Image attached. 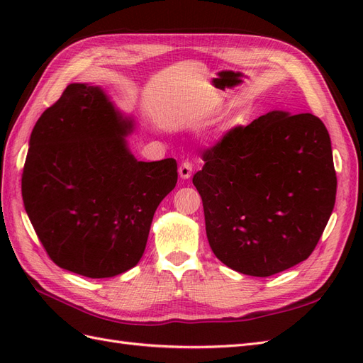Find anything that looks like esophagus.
<instances>
[{
    "instance_id": "esophagus-1",
    "label": "esophagus",
    "mask_w": 363,
    "mask_h": 363,
    "mask_svg": "<svg viewBox=\"0 0 363 363\" xmlns=\"http://www.w3.org/2000/svg\"><path fill=\"white\" fill-rule=\"evenodd\" d=\"M179 175H180V179H183V180L191 179V175H192V163L191 162H183L180 164V168H179Z\"/></svg>"
}]
</instances>
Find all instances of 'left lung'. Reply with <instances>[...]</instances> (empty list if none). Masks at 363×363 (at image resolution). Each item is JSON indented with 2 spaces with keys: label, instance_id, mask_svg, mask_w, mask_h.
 <instances>
[{
  "label": "left lung",
  "instance_id": "1",
  "mask_svg": "<svg viewBox=\"0 0 363 363\" xmlns=\"http://www.w3.org/2000/svg\"><path fill=\"white\" fill-rule=\"evenodd\" d=\"M192 183L215 256L268 277L312 255L336 200L332 142L312 113L271 111L208 148Z\"/></svg>",
  "mask_w": 363,
  "mask_h": 363
}]
</instances>
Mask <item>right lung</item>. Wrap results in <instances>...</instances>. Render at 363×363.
Here are the masks:
<instances>
[{"label":"right lung","mask_w":363,"mask_h":363,"mask_svg":"<svg viewBox=\"0 0 363 363\" xmlns=\"http://www.w3.org/2000/svg\"><path fill=\"white\" fill-rule=\"evenodd\" d=\"M135 119L101 86L71 83L31 131L23 200L57 267L89 279L138 265L152 216L177 183V162H139Z\"/></svg>","instance_id":"obj_1"}]
</instances>
